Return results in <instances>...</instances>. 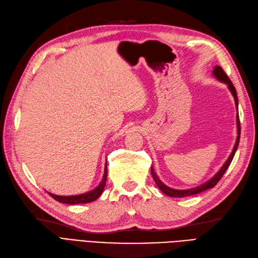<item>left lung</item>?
Returning <instances> with one entry per match:
<instances>
[{
  "label": "left lung",
  "instance_id": "1",
  "mask_svg": "<svg viewBox=\"0 0 258 258\" xmlns=\"http://www.w3.org/2000/svg\"><path fill=\"white\" fill-rule=\"evenodd\" d=\"M212 74L213 76L217 78L219 81L221 82H224V84L227 85L229 91L231 92L232 96H234V99H235V104H236V107H237V110H238V97H237V92H236V89L234 87V85H232V82L230 81V79L227 77V75L224 73V71L222 70L221 66H214V69L212 71ZM236 119H237V139H236V144L234 146V148H232V151L230 153V155L228 156V159L226 160V162L224 163V165L221 167V169L214 174V176L210 179L208 180L207 182H205V183L198 185L196 187H192V188H187V189H176V188H171L167 185H165L163 182L160 180V178L156 176V173L153 169V167L151 166V174H152V178L154 180V182L156 183L157 187H159L162 192L167 195L169 197H178V198H181V197H186V196H192V195H195V194H198V193H202L204 192V190L206 189H209L213 186L217 185L218 182L221 180V178L223 177V174L225 173V171L227 170V168L229 167V165L232 161V159H234L235 156V153L237 151V148H238V145H239V140H240V121H239V113H237L236 115Z\"/></svg>",
  "mask_w": 258,
  "mask_h": 258
}]
</instances>
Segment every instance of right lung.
I'll return each instance as SVG.
<instances>
[{
    "label": "right lung",
    "mask_w": 258,
    "mask_h": 258,
    "mask_svg": "<svg viewBox=\"0 0 258 258\" xmlns=\"http://www.w3.org/2000/svg\"><path fill=\"white\" fill-rule=\"evenodd\" d=\"M107 181V162L105 165V170H104V176L102 181L99 182V184L93 188L92 190H89L87 193L79 194V195H72V196H60V195H54L49 193V195L52 196L56 202L62 203V204H68V205H78V204H88L92 203L102 195L103 190L105 188V184Z\"/></svg>",
    "instance_id": "obj_1"
}]
</instances>
